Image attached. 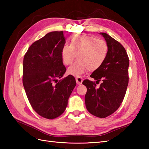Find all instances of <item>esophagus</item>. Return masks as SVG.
Returning <instances> with one entry per match:
<instances>
[{
    "label": "esophagus",
    "instance_id": "obj_1",
    "mask_svg": "<svg viewBox=\"0 0 149 149\" xmlns=\"http://www.w3.org/2000/svg\"><path fill=\"white\" fill-rule=\"evenodd\" d=\"M75 80H76V83L77 84H81L82 83H83V79L81 77H77L75 78Z\"/></svg>",
    "mask_w": 149,
    "mask_h": 149
}]
</instances>
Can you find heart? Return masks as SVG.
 Listing matches in <instances>:
<instances>
[{
	"mask_svg": "<svg viewBox=\"0 0 149 149\" xmlns=\"http://www.w3.org/2000/svg\"><path fill=\"white\" fill-rule=\"evenodd\" d=\"M108 45L106 41L88 35L78 34L71 40L70 45H65L61 50V59L69 65L77 54V59L68 68V74L79 77L88 69L95 71L102 66L108 54Z\"/></svg>",
	"mask_w": 149,
	"mask_h": 149,
	"instance_id": "b5f03b06",
	"label": "heart"
}]
</instances>
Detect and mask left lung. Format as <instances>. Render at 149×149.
<instances>
[{
    "mask_svg": "<svg viewBox=\"0 0 149 149\" xmlns=\"http://www.w3.org/2000/svg\"><path fill=\"white\" fill-rule=\"evenodd\" d=\"M100 34L108 45V54L104 64L90 77L97 80V84L100 81L102 83L97 88L95 82L86 79L83 84L87 88V110L94 116L106 118L118 109L124 99L129 83V60L121 43L106 33Z\"/></svg>",
    "mask_w": 149,
    "mask_h": 149,
    "instance_id": "obj_1",
    "label": "left lung"
}]
</instances>
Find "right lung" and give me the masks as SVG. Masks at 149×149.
Here are the masks:
<instances>
[{
    "label": "right lung",
    "instance_id": "1",
    "mask_svg": "<svg viewBox=\"0 0 149 149\" xmlns=\"http://www.w3.org/2000/svg\"><path fill=\"white\" fill-rule=\"evenodd\" d=\"M63 31H53L34 42L23 61V85L31 106L41 116L54 119L64 113L76 85L66 72L61 50L65 44Z\"/></svg>",
    "mask_w": 149,
    "mask_h": 149
}]
</instances>
